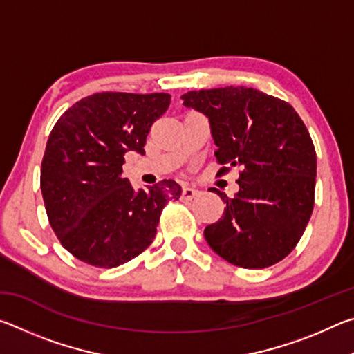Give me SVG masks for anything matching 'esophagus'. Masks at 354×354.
Instances as JSON below:
<instances>
[{
  "mask_svg": "<svg viewBox=\"0 0 354 354\" xmlns=\"http://www.w3.org/2000/svg\"><path fill=\"white\" fill-rule=\"evenodd\" d=\"M198 194V190H195V189H192V187H189V185H184L183 187V195H181V198L183 200H185V201H189V200H192V198H195V195Z\"/></svg>",
  "mask_w": 354,
  "mask_h": 354,
  "instance_id": "1",
  "label": "esophagus"
}]
</instances>
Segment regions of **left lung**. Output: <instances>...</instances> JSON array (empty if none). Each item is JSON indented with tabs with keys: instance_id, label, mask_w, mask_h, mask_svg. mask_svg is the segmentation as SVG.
<instances>
[{
	"instance_id": "8db88e82",
	"label": "left lung",
	"mask_w": 354,
	"mask_h": 354,
	"mask_svg": "<svg viewBox=\"0 0 354 354\" xmlns=\"http://www.w3.org/2000/svg\"><path fill=\"white\" fill-rule=\"evenodd\" d=\"M185 107L205 113L217 151L218 173L239 165V192L206 226L215 253L242 268H266L297 247L314 209L317 156L295 109L248 87L184 93Z\"/></svg>"
}]
</instances>
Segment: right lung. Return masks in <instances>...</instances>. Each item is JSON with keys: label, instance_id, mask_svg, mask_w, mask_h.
Returning <instances> with one entry per match:
<instances>
[{"label": "right lung", "instance_id": "1", "mask_svg": "<svg viewBox=\"0 0 354 354\" xmlns=\"http://www.w3.org/2000/svg\"><path fill=\"white\" fill-rule=\"evenodd\" d=\"M169 93L101 92L77 101L53 128L40 169L48 220L62 247L88 266L112 268L151 245L167 203L181 187L164 179L134 192L124 154L145 153L147 136L169 109Z\"/></svg>", "mask_w": 354, "mask_h": 354}]
</instances>
